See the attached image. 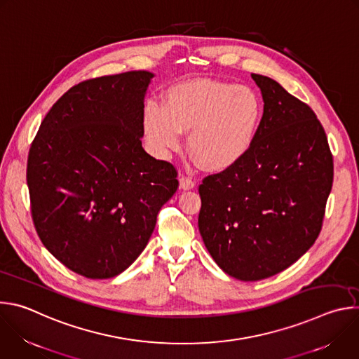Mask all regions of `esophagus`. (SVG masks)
<instances>
[{
	"label": "esophagus",
	"mask_w": 359,
	"mask_h": 359,
	"mask_svg": "<svg viewBox=\"0 0 359 359\" xmlns=\"http://www.w3.org/2000/svg\"><path fill=\"white\" fill-rule=\"evenodd\" d=\"M179 183H180V189L183 190H191L194 187V182L187 176H180Z\"/></svg>",
	"instance_id": "obj_1"
}]
</instances>
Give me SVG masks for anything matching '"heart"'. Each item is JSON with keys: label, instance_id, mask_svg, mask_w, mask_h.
<instances>
[{"label": "heart", "instance_id": "1", "mask_svg": "<svg viewBox=\"0 0 359 359\" xmlns=\"http://www.w3.org/2000/svg\"><path fill=\"white\" fill-rule=\"evenodd\" d=\"M264 115L262 96L229 81L191 79L172 85L163 105L146 102L142 129L150 149L169 158L189 132L187 147L203 166L222 172L241 162L257 139Z\"/></svg>", "mask_w": 359, "mask_h": 359}]
</instances>
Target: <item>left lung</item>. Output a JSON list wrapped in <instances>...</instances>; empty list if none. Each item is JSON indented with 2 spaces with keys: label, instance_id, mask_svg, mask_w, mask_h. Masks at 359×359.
I'll list each match as a JSON object with an SVG mask.
<instances>
[{
  "label": "left lung",
  "instance_id": "1",
  "mask_svg": "<svg viewBox=\"0 0 359 359\" xmlns=\"http://www.w3.org/2000/svg\"><path fill=\"white\" fill-rule=\"evenodd\" d=\"M264 100L248 155L198 187V231L217 266L241 281L271 277L316 243L334 165L313 109L277 81L251 74Z\"/></svg>",
  "mask_w": 359,
  "mask_h": 359
}]
</instances>
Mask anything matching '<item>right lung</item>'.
I'll return each mask as SVG.
<instances>
[{"label": "right lung", "instance_id": "obj_1", "mask_svg": "<svg viewBox=\"0 0 359 359\" xmlns=\"http://www.w3.org/2000/svg\"><path fill=\"white\" fill-rule=\"evenodd\" d=\"M153 76L130 71L75 85L46 114L29 149L35 230L57 260L86 278L125 271L179 186L176 169L142 147Z\"/></svg>", "mask_w": 359, "mask_h": 359}]
</instances>
